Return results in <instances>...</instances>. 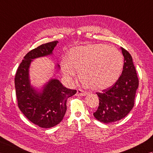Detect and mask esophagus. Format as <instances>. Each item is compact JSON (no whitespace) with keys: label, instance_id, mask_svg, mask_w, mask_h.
Returning a JSON list of instances; mask_svg holds the SVG:
<instances>
[{"label":"esophagus","instance_id":"esophagus-1","mask_svg":"<svg viewBox=\"0 0 153 153\" xmlns=\"http://www.w3.org/2000/svg\"><path fill=\"white\" fill-rule=\"evenodd\" d=\"M76 95L79 96H86V95H88V93L86 92V91H84L82 90L79 89L77 90Z\"/></svg>","mask_w":153,"mask_h":153}]
</instances>
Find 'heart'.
I'll return each instance as SVG.
<instances>
[{"label":"heart","mask_w":153,"mask_h":153,"mask_svg":"<svg viewBox=\"0 0 153 153\" xmlns=\"http://www.w3.org/2000/svg\"><path fill=\"white\" fill-rule=\"evenodd\" d=\"M124 65L123 56L117 48L103 44L74 47L63 59L61 67L68 77L79 72L80 80L94 90L111 86L119 79Z\"/></svg>","instance_id":"b5f03b06"}]
</instances>
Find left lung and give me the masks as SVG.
<instances>
[{
    "label": "left lung",
    "instance_id": "1",
    "mask_svg": "<svg viewBox=\"0 0 153 153\" xmlns=\"http://www.w3.org/2000/svg\"><path fill=\"white\" fill-rule=\"evenodd\" d=\"M124 57L123 71L119 79L111 87L97 92L99 107L94 117L103 123L108 124L123 119L134 105L135 93L139 86L136 70L131 56L122 48Z\"/></svg>",
    "mask_w": 153,
    "mask_h": 153
}]
</instances>
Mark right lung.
<instances>
[{
	"instance_id": "obj_1",
	"label": "right lung",
	"mask_w": 153,
	"mask_h": 153,
	"mask_svg": "<svg viewBox=\"0 0 153 153\" xmlns=\"http://www.w3.org/2000/svg\"><path fill=\"white\" fill-rule=\"evenodd\" d=\"M58 41L40 45L30 50L23 57L15 76L18 104L23 114L40 128H49L58 124L65 116L67 100L76 92L68 89L57 79H50L40 91L30 84L29 67L33 59L52 55ZM58 64L56 68L59 69Z\"/></svg>"
}]
</instances>
